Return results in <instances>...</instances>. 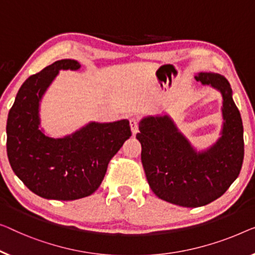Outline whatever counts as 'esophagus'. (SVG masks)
Instances as JSON below:
<instances>
[{
  "label": "esophagus",
  "instance_id": "1",
  "mask_svg": "<svg viewBox=\"0 0 255 255\" xmlns=\"http://www.w3.org/2000/svg\"><path fill=\"white\" fill-rule=\"evenodd\" d=\"M129 125H130L131 132L135 135L136 132L138 131V119L137 118H135V117L130 118V120H129Z\"/></svg>",
  "mask_w": 255,
  "mask_h": 255
}]
</instances>
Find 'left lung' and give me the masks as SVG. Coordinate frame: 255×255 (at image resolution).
<instances>
[{"label":"left lung","mask_w":255,"mask_h":255,"mask_svg":"<svg viewBox=\"0 0 255 255\" xmlns=\"http://www.w3.org/2000/svg\"><path fill=\"white\" fill-rule=\"evenodd\" d=\"M197 81L222 95L221 137L197 151L168 116L146 117L136 135L147 183L159 198L183 207H200L225 193L241 173L244 159L242 117L228 80L201 72Z\"/></svg>","instance_id":"8db88e82"}]
</instances>
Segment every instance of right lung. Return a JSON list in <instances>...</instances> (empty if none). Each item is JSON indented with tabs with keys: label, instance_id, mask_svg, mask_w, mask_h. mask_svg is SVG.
<instances>
[{
	"label": "right lung",
	"instance_id": "obj_1",
	"mask_svg": "<svg viewBox=\"0 0 255 255\" xmlns=\"http://www.w3.org/2000/svg\"><path fill=\"white\" fill-rule=\"evenodd\" d=\"M74 59L57 60L22 83L6 121L11 168L26 187L45 199L75 200L100 187L108 165L131 136L127 119L89 123L62 138L40 129V102L60 70L77 71Z\"/></svg>",
	"mask_w": 255,
	"mask_h": 255
}]
</instances>
